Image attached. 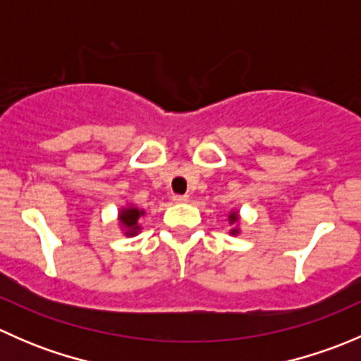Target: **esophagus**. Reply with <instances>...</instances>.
<instances>
[{
	"label": "esophagus",
	"instance_id": "1",
	"mask_svg": "<svg viewBox=\"0 0 361 361\" xmlns=\"http://www.w3.org/2000/svg\"><path fill=\"white\" fill-rule=\"evenodd\" d=\"M173 201L174 202H188V195H180V194H174L173 195Z\"/></svg>",
	"mask_w": 361,
	"mask_h": 361
}]
</instances>
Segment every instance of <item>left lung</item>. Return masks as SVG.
<instances>
[{"label": "left lung", "mask_w": 361, "mask_h": 361, "mask_svg": "<svg viewBox=\"0 0 361 361\" xmlns=\"http://www.w3.org/2000/svg\"><path fill=\"white\" fill-rule=\"evenodd\" d=\"M238 220H239V214L235 213V211H232V213L228 214V221H231L232 225H235V224H238ZM231 234H239V228L234 227V228H232V231H231Z\"/></svg>", "instance_id": "obj_1"}]
</instances>
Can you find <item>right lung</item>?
I'll use <instances>...</instances> for the list:
<instances>
[{"label":"right lung","mask_w":361,"mask_h":361,"mask_svg":"<svg viewBox=\"0 0 361 361\" xmlns=\"http://www.w3.org/2000/svg\"><path fill=\"white\" fill-rule=\"evenodd\" d=\"M145 211L137 209L136 206H129V207H122L118 213V220L120 225L126 231V235H136L137 232L141 231L140 225V218L143 216Z\"/></svg>","instance_id":"1"}]
</instances>
